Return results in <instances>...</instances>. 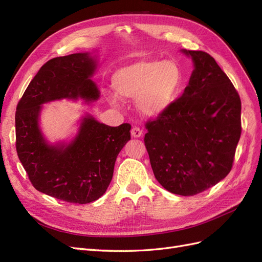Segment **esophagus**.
Here are the masks:
<instances>
[{
  "mask_svg": "<svg viewBox=\"0 0 262 262\" xmlns=\"http://www.w3.org/2000/svg\"><path fill=\"white\" fill-rule=\"evenodd\" d=\"M131 136L133 138H141L142 136H143V131H142L139 126H133L131 130Z\"/></svg>",
  "mask_w": 262,
  "mask_h": 262,
  "instance_id": "1",
  "label": "esophagus"
}]
</instances>
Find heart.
Returning a JSON list of instances; mask_svg holds the SVG:
<instances>
[{"label": "heart", "mask_w": 262, "mask_h": 262, "mask_svg": "<svg viewBox=\"0 0 262 262\" xmlns=\"http://www.w3.org/2000/svg\"><path fill=\"white\" fill-rule=\"evenodd\" d=\"M116 92L126 99L138 98V108L146 117H157L168 110L185 86V75L173 61L142 60L117 70L113 76ZM114 106L119 98L107 94Z\"/></svg>", "instance_id": "obj_1"}]
</instances>
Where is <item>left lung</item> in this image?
Here are the masks:
<instances>
[{
	"instance_id": "1",
	"label": "left lung",
	"mask_w": 262,
	"mask_h": 262,
	"mask_svg": "<svg viewBox=\"0 0 262 262\" xmlns=\"http://www.w3.org/2000/svg\"><path fill=\"white\" fill-rule=\"evenodd\" d=\"M194 70L182 96L145 124L144 143L157 181L169 192L194 195L224 179L242 134L238 93L213 57L182 50Z\"/></svg>"
}]
</instances>
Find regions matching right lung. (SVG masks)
I'll list each match as a JSON object with an SVG mask.
<instances>
[{
    "label": "right lung",
    "mask_w": 262,
    "mask_h": 262,
    "mask_svg": "<svg viewBox=\"0 0 262 262\" xmlns=\"http://www.w3.org/2000/svg\"><path fill=\"white\" fill-rule=\"evenodd\" d=\"M96 61L90 53H73L46 62L19 99L15 126L16 150L31 185L38 191L70 203H90L106 192L119 152L128 142L131 124L109 126L86 116L69 144L50 145L39 129L45 102L81 97L96 100L91 80Z\"/></svg>",
    "instance_id": "add662e5"
}]
</instances>
